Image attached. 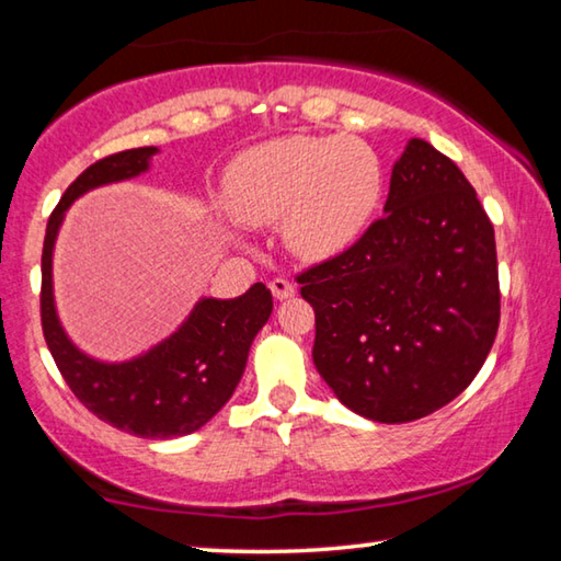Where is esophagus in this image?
Returning a JSON list of instances; mask_svg holds the SVG:
<instances>
[{
  "label": "esophagus",
  "mask_w": 561,
  "mask_h": 561,
  "mask_svg": "<svg viewBox=\"0 0 561 561\" xmlns=\"http://www.w3.org/2000/svg\"><path fill=\"white\" fill-rule=\"evenodd\" d=\"M270 289L274 294V299H279V301L294 297V291H297V287H294V284L289 279H284V277H274L270 282Z\"/></svg>",
  "instance_id": "34e87169"
}]
</instances>
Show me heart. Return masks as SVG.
<instances>
[{
	"instance_id": "heart-1",
	"label": "heart",
	"mask_w": 561,
	"mask_h": 561,
	"mask_svg": "<svg viewBox=\"0 0 561 561\" xmlns=\"http://www.w3.org/2000/svg\"><path fill=\"white\" fill-rule=\"evenodd\" d=\"M381 197V165L364 140L284 136L232 160L225 205L264 227L282 220L289 252L319 262L344 252L366 230Z\"/></svg>"
}]
</instances>
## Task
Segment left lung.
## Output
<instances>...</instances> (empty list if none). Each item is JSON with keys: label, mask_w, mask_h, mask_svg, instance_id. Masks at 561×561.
I'll list each match as a JSON object with an SVG mask.
<instances>
[{"label": "left lung", "mask_w": 561, "mask_h": 561, "mask_svg": "<svg viewBox=\"0 0 561 561\" xmlns=\"http://www.w3.org/2000/svg\"><path fill=\"white\" fill-rule=\"evenodd\" d=\"M383 213L301 272L314 366L351 411L411 423L458 398L500 327L495 230L448 156L421 138L396 160Z\"/></svg>", "instance_id": "left-lung-1"}]
</instances>
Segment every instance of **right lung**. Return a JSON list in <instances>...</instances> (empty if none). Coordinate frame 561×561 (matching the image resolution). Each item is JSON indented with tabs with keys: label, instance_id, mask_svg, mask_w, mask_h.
Returning <instances> with one entry per match:
<instances>
[{
	"label": "right lung",
	"instance_id": "add662e5",
	"mask_svg": "<svg viewBox=\"0 0 561 561\" xmlns=\"http://www.w3.org/2000/svg\"><path fill=\"white\" fill-rule=\"evenodd\" d=\"M158 148H130L89 165L66 187L46 225L42 252V329L64 381L89 411L138 438L195 433L230 401L244 374L247 354L272 314V291L262 282L237 299H201L175 334L121 364L91 358L56 314L51 257L69 205L93 187L146 173Z\"/></svg>",
	"mask_w": 561,
	"mask_h": 561
}]
</instances>
